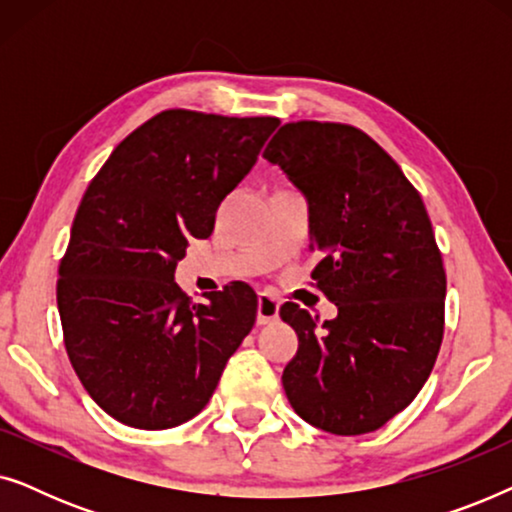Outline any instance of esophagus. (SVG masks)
<instances>
[{
  "label": "esophagus",
  "mask_w": 512,
  "mask_h": 512,
  "mask_svg": "<svg viewBox=\"0 0 512 512\" xmlns=\"http://www.w3.org/2000/svg\"><path fill=\"white\" fill-rule=\"evenodd\" d=\"M277 317H279V300L268 291L258 293V312H256L258 324H272Z\"/></svg>",
  "instance_id": "34e87169"
}]
</instances>
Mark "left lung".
Wrapping results in <instances>:
<instances>
[{
    "label": "left lung",
    "instance_id": "left-lung-1",
    "mask_svg": "<svg viewBox=\"0 0 512 512\" xmlns=\"http://www.w3.org/2000/svg\"><path fill=\"white\" fill-rule=\"evenodd\" d=\"M263 158L310 209L317 289L338 305L324 321L296 303L298 333L282 384L307 424L361 436L408 408L429 380L445 326V268L431 219L396 160L342 123H286Z\"/></svg>",
    "mask_w": 512,
    "mask_h": 512
}]
</instances>
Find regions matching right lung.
<instances>
[{
    "label": "right lung",
    "instance_id": "add662e5",
    "mask_svg": "<svg viewBox=\"0 0 512 512\" xmlns=\"http://www.w3.org/2000/svg\"><path fill=\"white\" fill-rule=\"evenodd\" d=\"M279 118L160 111L90 181L60 261L67 356L90 398L135 429L198 415L256 321L244 282L191 303L174 282L188 240L247 177Z\"/></svg>",
    "mask_w": 512,
    "mask_h": 512
}]
</instances>
